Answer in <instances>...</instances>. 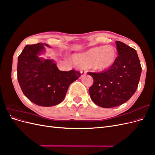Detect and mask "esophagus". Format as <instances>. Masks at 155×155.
<instances>
[{"label":"esophagus","mask_w":155,"mask_h":155,"mask_svg":"<svg viewBox=\"0 0 155 155\" xmlns=\"http://www.w3.org/2000/svg\"><path fill=\"white\" fill-rule=\"evenodd\" d=\"M85 75V73L83 72H81V78H83Z\"/></svg>","instance_id":"esophagus-1"}]
</instances>
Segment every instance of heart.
<instances>
[{"label":"heart","instance_id":"obj_1","mask_svg":"<svg viewBox=\"0 0 155 155\" xmlns=\"http://www.w3.org/2000/svg\"><path fill=\"white\" fill-rule=\"evenodd\" d=\"M116 51L114 46L106 45L90 48L73 56L74 64L81 68H91L96 71H104L110 68L115 62Z\"/></svg>","mask_w":155,"mask_h":155}]
</instances>
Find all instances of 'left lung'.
<instances>
[{
	"instance_id": "1",
	"label": "left lung",
	"mask_w": 155,
	"mask_h": 155,
	"mask_svg": "<svg viewBox=\"0 0 155 155\" xmlns=\"http://www.w3.org/2000/svg\"><path fill=\"white\" fill-rule=\"evenodd\" d=\"M118 56L106 71L88 74L94 83L89 88L91 100L104 108L119 106L127 101L137 91L142 67L137 51L120 41H116Z\"/></svg>"
}]
</instances>
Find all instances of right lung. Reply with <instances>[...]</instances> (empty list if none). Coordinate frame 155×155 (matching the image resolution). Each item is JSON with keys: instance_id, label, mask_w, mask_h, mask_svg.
<instances>
[{"instance_id": "right-lung-1", "label": "right lung", "mask_w": 155, "mask_h": 155, "mask_svg": "<svg viewBox=\"0 0 155 155\" xmlns=\"http://www.w3.org/2000/svg\"><path fill=\"white\" fill-rule=\"evenodd\" d=\"M45 43L26 45L18 58L17 79L25 96L34 104L51 107L60 104L70 84L81 76L78 71L59 70L53 59L39 57Z\"/></svg>"}]
</instances>
